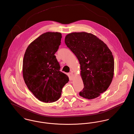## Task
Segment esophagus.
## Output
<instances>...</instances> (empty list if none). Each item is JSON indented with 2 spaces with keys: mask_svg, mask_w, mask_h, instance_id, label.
I'll list each match as a JSON object with an SVG mask.
<instances>
[{
  "mask_svg": "<svg viewBox=\"0 0 134 134\" xmlns=\"http://www.w3.org/2000/svg\"><path fill=\"white\" fill-rule=\"evenodd\" d=\"M70 79L71 80L73 79V78H74V74L73 72H71L70 73Z\"/></svg>",
  "mask_w": 134,
  "mask_h": 134,
  "instance_id": "esophagus-1",
  "label": "esophagus"
}]
</instances>
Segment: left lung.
I'll list each match as a JSON object with an SVG mask.
<instances>
[{"label": "left lung", "mask_w": 134, "mask_h": 134, "mask_svg": "<svg viewBox=\"0 0 134 134\" xmlns=\"http://www.w3.org/2000/svg\"><path fill=\"white\" fill-rule=\"evenodd\" d=\"M65 43L80 65L84 88L79 96L88 99L100 96L108 89L114 77L112 52L100 39L86 32L68 34L65 38Z\"/></svg>", "instance_id": "8db88e82"}]
</instances>
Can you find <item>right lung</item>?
I'll return each mask as SVG.
<instances>
[{
  "instance_id": "1",
  "label": "right lung",
  "mask_w": 134,
  "mask_h": 134,
  "mask_svg": "<svg viewBox=\"0 0 134 134\" xmlns=\"http://www.w3.org/2000/svg\"><path fill=\"white\" fill-rule=\"evenodd\" d=\"M62 34L46 32L26 48L23 62V75L27 87L42 102L58 100L62 88L68 82L67 75L60 71L54 55L61 44Z\"/></svg>"
}]
</instances>
